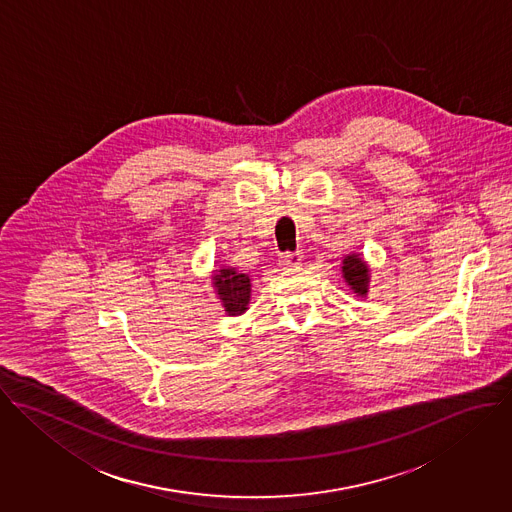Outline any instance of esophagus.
I'll return each instance as SVG.
<instances>
[{
    "mask_svg": "<svg viewBox=\"0 0 512 512\" xmlns=\"http://www.w3.org/2000/svg\"><path fill=\"white\" fill-rule=\"evenodd\" d=\"M279 263L283 267H297L303 263V251H287L279 257Z\"/></svg>",
    "mask_w": 512,
    "mask_h": 512,
    "instance_id": "obj_1",
    "label": "esophagus"
}]
</instances>
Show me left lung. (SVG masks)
Instances as JSON below:
<instances>
[{
	"label": "left lung",
	"mask_w": 512,
	"mask_h": 512,
	"mask_svg": "<svg viewBox=\"0 0 512 512\" xmlns=\"http://www.w3.org/2000/svg\"><path fill=\"white\" fill-rule=\"evenodd\" d=\"M342 273H344V279L352 287L354 293H358L362 297L368 293V283H370L368 267H366V263L358 255H348L344 259Z\"/></svg>",
	"instance_id": "8db88e82"
}]
</instances>
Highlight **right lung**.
Segmentation results:
<instances>
[{"mask_svg": "<svg viewBox=\"0 0 512 512\" xmlns=\"http://www.w3.org/2000/svg\"><path fill=\"white\" fill-rule=\"evenodd\" d=\"M213 285L223 307L231 316L247 310V303L251 297V281L247 275L237 273L235 269H221L213 277Z\"/></svg>", "mask_w": 512, "mask_h": 512, "instance_id": "1", "label": "right lung"}]
</instances>
